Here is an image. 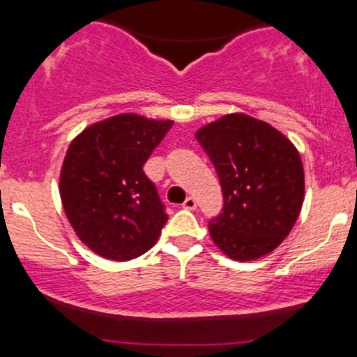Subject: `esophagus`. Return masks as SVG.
<instances>
[{
  "instance_id": "1",
  "label": "esophagus",
  "mask_w": 357,
  "mask_h": 357,
  "mask_svg": "<svg viewBox=\"0 0 357 357\" xmlns=\"http://www.w3.org/2000/svg\"><path fill=\"white\" fill-rule=\"evenodd\" d=\"M183 207H185V209H188V211H195L197 209V200L193 199V197H188V199L183 202Z\"/></svg>"
}]
</instances>
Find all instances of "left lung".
<instances>
[{"label":"left lung","instance_id":"1","mask_svg":"<svg viewBox=\"0 0 357 357\" xmlns=\"http://www.w3.org/2000/svg\"><path fill=\"white\" fill-rule=\"evenodd\" d=\"M195 137L223 192V209L209 221L214 244L237 261L274 251L303 204V165L296 148L274 127L242 113L202 127Z\"/></svg>","mask_w":357,"mask_h":357}]
</instances>
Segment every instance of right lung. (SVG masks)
I'll use <instances>...</instances> for the list:
<instances>
[{"mask_svg":"<svg viewBox=\"0 0 357 357\" xmlns=\"http://www.w3.org/2000/svg\"><path fill=\"white\" fill-rule=\"evenodd\" d=\"M172 127L126 113L83 130L66 153L61 199L79 241L102 258L129 261L157 242L169 220L143 165Z\"/></svg>","mask_w":357,"mask_h":357,"instance_id":"obj_1","label":"right lung"}]
</instances>
